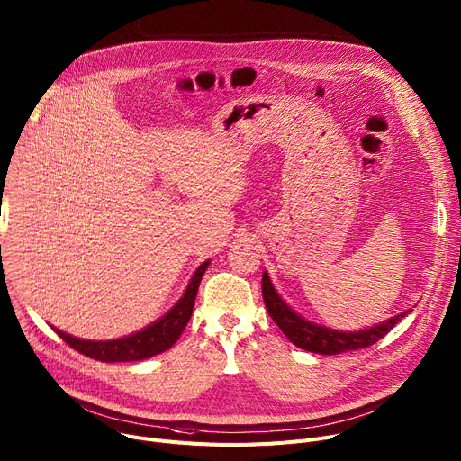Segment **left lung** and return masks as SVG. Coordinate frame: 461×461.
I'll use <instances>...</instances> for the list:
<instances>
[{
    "label": "left lung",
    "mask_w": 461,
    "mask_h": 461,
    "mask_svg": "<svg viewBox=\"0 0 461 461\" xmlns=\"http://www.w3.org/2000/svg\"><path fill=\"white\" fill-rule=\"evenodd\" d=\"M262 297L267 314L281 328V331L288 337L290 342H294L297 348L312 351V354H323V356H335L342 354V351H354L363 349L372 344H375L380 339H384L396 323L408 314V311L389 318L387 321L377 323V326L363 331H339L326 326H318L300 314H295L276 292L272 281H269L267 274L262 276Z\"/></svg>",
    "instance_id": "1"
}]
</instances>
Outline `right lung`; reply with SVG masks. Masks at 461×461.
<instances>
[{
	"instance_id": "right-lung-1",
	"label": "right lung",
	"mask_w": 461,
	"mask_h": 461,
	"mask_svg": "<svg viewBox=\"0 0 461 461\" xmlns=\"http://www.w3.org/2000/svg\"><path fill=\"white\" fill-rule=\"evenodd\" d=\"M206 267H208V260L197 267V272L194 274L192 281H189L184 295L180 297V302L166 316H161L158 321H154L152 326L145 328L143 331H138L130 337L117 339V340H84V339L67 335L59 330H56V333L70 348L79 351V354L102 363L141 361V359L158 356L161 351L169 349L178 340L184 328L187 326L189 318H192L195 295Z\"/></svg>"
}]
</instances>
